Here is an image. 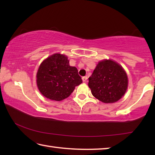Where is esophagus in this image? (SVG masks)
<instances>
[{
	"mask_svg": "<svg viewBox=\"0 0 155 155\" xmlns=\"http://www.w3.org/2000/svg\"><path fill=\"white\" fill-rule=\"evenodd\" d=\"M82 80L84 83H87V77H82Z\"/></svg>",
	"mask_w": 155,
	"mask_h": 155,
	"instance_id": "obj_1",
	"label": "esophagus"
}]
</instances>
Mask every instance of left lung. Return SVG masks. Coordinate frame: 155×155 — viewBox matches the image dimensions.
<instances>
[{"label":"left lung","instance_id":"8db88e82","mask_svg":"<svg viewBox=\"0 0 155 155\" xmlns=\"http://www.w3.org/2000/svg\"><path fill=\"white\" fill-rule=\"evenodd\" d=\"M89 87L92 95L104 103H114L124 95L128 87V77L119 64L104 59L97 64L89 78Z\"/></svg>","mask_w":155,"mask_h":155}]
</instances>
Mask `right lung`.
Listing matches in <instances>:
<instances>
[{
  "mask_svg": "<svg viewBox=\"0 0 155 155\" xmlns=\"http://www.w3.org/2000/svg\"><path fill=\"white\" fill-rule=\"evenodd\" d=\"M36 77L40 93L55 101L68 98L76 86L83 83L77 68L70 66L68 57L60 53L52 54L44 60Z\"/></svg>",
  "mask_w": 155,
  "mask_h": 155,
  "instance_id": "1",
  "label": "right lung"
}]
</instances>
